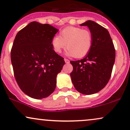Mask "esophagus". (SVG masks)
Instances as JSON below:
<instances>
[{
	"label": "esophagus",
	"mask_w": 130,
	"mask_h": 130,
	"mask_svg": "<svg viewBox=\"0 0 130 130\" xmlns=\"http://www.w3.org/2000/svg\"><path fill=\"white\" fill-rule=\"evenodd\" d=\"M64 60H65V62L66 63H70L69 60L67 59V58H64Z\"/></svg>",
	"instance_id": "esophagus-1"
}]
</instances>
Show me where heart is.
I'll return each instance as SVG.
<instances>
[{
	"label": "heart",
	"instance_id": "1",
	"mask_svg": "<svg viewBox=\"0 0 130 130\" xmlns=\"http://www.w3.org/2000/svg\"><path fill=\"white\" fill-rule=\"evenodd\" d=\"M52 48L59 54L66 47V55L75 58H82L90 52L93 44V37L90 31L80 27L68 26L60 32L59 36L52 38Z\"/></svg>",
	"mask_w": 130,
	"mask_h": 130
}]
</instances>
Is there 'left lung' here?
Wrapping results in <instances>:
<instances>
[{
    "mask_svg": "<svg viewBox=\"0 0 130 130\" xmlns=\"http://www.w3.org/2000/svg\"><path fill=\"white\" fill-rule=\"evenodd\" d=\"M87 26L93 37L90 52L80 60L70 61L73 70L70 76L74 87L86 95L97 93L106 86L110 78L115 59V50L109 31L93 21Z\"/></svg>",
    "mask_w": 130,
    "mask_h": 130,
    "instance_id": "left-lung-1",
    "label": "left lung"
}]
</instances>
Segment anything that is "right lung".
<instances>
[{"mask_svg": "<svg viewBox=\"0 0 130 130\" xmlns=\"http://www.w3.org/2000/svg\"><path fill=\"white\" fill-rule=\"evenodd\" d=\"M58 29L32 21L17 33L11 50L14 76L21 91L41 99L56 87V77L65 64L63 58L52 48V38Z\"/></svg>", "mask_w": 130, "mask_h": 130, "instance_id": "right-lung-1", "label": "right lung"}]
</instances>
